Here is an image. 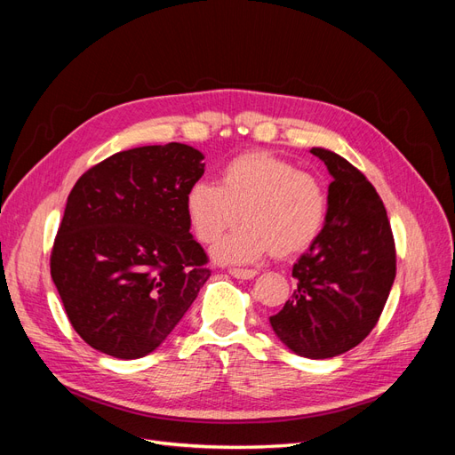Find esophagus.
<instances>
[{
	"mask_svg": "<svg viewBox=\"0 0 455 455\" xmlns=\"http://www.w3.org/2000/svg\"><path fill=\"white\" fill-rule=\"evenodd\" d=\"M229 275H231V277H235V279L251 281V279L256 277L258 271L256 269H237V267H233V269H229Z\"/></svg>",
	"mask_w": 455,
	"mask_h": 455,
	"instance_id": "34e87169",
	"label": "esophagus"
}]
</instances>
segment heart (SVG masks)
I'll return each mask as SVG.
<instances>
[{
	"mask_svg": "<svg viewBox=\"0 0 455 455\" xmlns=\"http://www.w3.org/2000/svg\"><path fill=\"white\" fill-rule=\"evenodd\" d=\"M326 209L321 182L269 151L233 157L220 172V186L196 182L186 194V214L201 243L218 241L243 214L246 226L214 246L212 256L222 264L304 252L319 237Z\"/></svg>",
	"mask_w": 455,
	"mask_h": 455,
	"instance_id": "heart-1",
	"label": "heart"
}]
</instances>
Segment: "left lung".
Masks as SVG:
<instances>
[{
    "instance_id": "obj_1",
    "label": "left lung",
    "mask_w": 455,
    "mask_h": 455,
    "mask_svg": "<svg viewBox=\"0 0 455 455\" xmlns=\"http://www.w3.org/2000/svg\"><path fill=\"white\" fill-rule=\"evenodd\" d=\"M311 154L332 176L324 226L294 264L298 286L269 323L296 355L332 359L376 326L395 281L396 254L387 212L366 176L334 151L311 148Z\"/></svg>"
}]
</instances>
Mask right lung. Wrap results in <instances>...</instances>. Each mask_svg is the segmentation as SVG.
I'll return each instance as SVG.
<instances>
[{"mask_svg":"<svg viewBox=\"0 0 455 455\" xmlns=\"http://www.w3.org/2000/svg\"><path fill=\"white\" fill-rule=\"evenodd\" d=\"M203 159L178 142L119 151L68 196L51 277L92 349L125 361L156 351L211 277L186 214Z\"/></svg>","mask_w":455,"mask_h":455,"instance_id":"right-lung-1","label":"right lung"}]
</instances>
